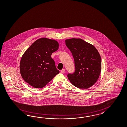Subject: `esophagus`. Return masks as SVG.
I'll list each match as a JSON object with an SVG mask.
<instances>
[{
	"mask_svg": "<svg viewBox=\"0 0 127 127\" xmlns=\"http://www.w3.org/2000/svg\"><path fill=\"white\" fill-rule=\"evenodd\" d=\"M65 69H62V70L61 71V73H64V72H65Z\"/></svg>",
	"mask_w": 127,
	"mask_h": 127,
	"instance_id": "esophagus-1",
	"label": "esophagus"
}]
</instances>
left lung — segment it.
<instances>
[{
  "instance_id": "left-lung-1",
  "label": "left lung",
  "mask_w": 127,
  "mask_h": 127,
  "mask_svg": "<svg viewBox=\"0 0 127 127\" xmlns=\"http://www.w3.org/2000/svg\"><path fill=\"white\" fill-rule=\"evenodd\" d=\"M65 45L72 53L75 71L68 73L69 81L79 89H88L98 79L101 69L100 54L92 45L81 38L66 39Z\"/></svg>"
}]
</instances>
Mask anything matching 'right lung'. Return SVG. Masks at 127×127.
<instances>
[{
  "label": "right lung",
  "mask_w": 127,
  "mask_h": 127,
  "mask_svg": "<svg viewBox=\"0 0 127 127\" xmlns=\"http://www.w3.org/2000/svg\"><path fill=\"white\" fill-rule=\"evenodd\" d=\"M54 39L43 38L33 43L24 54L20 62V72L24 80L34 88H42L60 71L51 58L59 48Z\"/></svg>",
  "instance_id": "1"
}]
</instances>
